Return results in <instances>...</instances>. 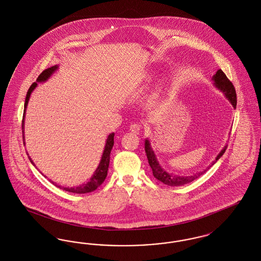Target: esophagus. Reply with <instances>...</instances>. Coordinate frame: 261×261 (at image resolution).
<instances>
[{
    "instance_id": "obj_1",
    "label": "esophagus",
    "mask_w": 261,
    "mask_h": 261,
    "mask_svg": "<svg viewBox=\"0 0 261 261\" xmlns=\"http://www.w3.org/2000/svg\"><path fill=\"white\" fill-rule=\"evenodd\" d=\"M140 130H141V126H140V125L137 124V123L130 125V131H131V132L138 134V133L140 132Z\"/></svg>"
}]
</instances>
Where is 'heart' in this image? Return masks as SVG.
I'll return each instance as SVG.
<instances>
[{
    "label": "heart",
    "mask_w": 261,
    "mask_h": 261,
    "mask_svg": "<svg viewBox=\"0 0 261 261\" xmlns=\"http://www.w3.org/2000/svg\"><path fill=\"white\" fill-rule=\"evenodd\" d=\"M150 79H151V75H148V80H150ZM162 89H163V87H162V84L155 88V90L153 91V93H152V95H151V100H154V99H156V98L161 95V93L162 92Z\"/></svg>",
    "instance_id": "obj_1"
}]
</instances>
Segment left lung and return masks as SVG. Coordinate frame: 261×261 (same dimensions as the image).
Instances as JSON below:
<instances>
[{
  "label": "left lung",
  "mask_w": 261,
  "mask_h": 261,
  "mask_svg": "<svg viewBox=\"0 0 261 261\" xmlns=\"http://www.w3.org/2000/svg\"><path fill=\"white\" fill-rule=\"evenodd\" d=\"M211 80L213 81V85L223 93L226 99H228V100L231 102V105L233 106V108L236 109V90L233 86L232 82L227 78V76L225 75L223 71L221 69H218L216 71V73L212 76ZM226 149H227V146L224 147L222 150L218 153V155L215 158V161L211 162V165L207 166V168L205 170L199 172V173L191 175V176H179V175H175L173 173H169L162 168V165L160 164V162L156 159V155H155L153 149L150 147L149 139H146V141H145V150H146L149 166L152 170V174H153L154 178H156L159 181H161L163 184L169 187L183 186V185H186V184L193 182L200 175H202L205 171H207L212 165H214L216 162L223 155Z\"/></svg>",
  "instance_id": "obj_1"
}]
</instances>
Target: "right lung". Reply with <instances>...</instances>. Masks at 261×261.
<instances>
[{
  "mask_svg": "<svg viewBox=\"0 0 261 261\" xmlns=\"http://www.w3.org/2000/svg\"><path fill=\"white\" fill-rule=\"evenodd\" d=\"M59 68V65H54L51 67H49L48 69L44 70L41 74L38 76L37 80L36 82H34L27 92L26 94V98H25L24 102V111H23V119H22V134H23V141H24V117L25 114H26V108H27V105H28V101L30 99V96H31V93L34 91V89L37 87L38 83H42V82H46L49 78H50L51 75L54 74ZM113 138H114V133H112L108 136L107 139V142H106V146H105V149L102 151V155H101V159H100V162H99V165L97 167V169L95 170V172L93 174V176L90 178V180L82 184V185H79L77 187H62L58 186L56 185L54 182H51L53 184H55V186L62 189L66 192H69V193H74V194H86V193H91L93 191H95L98 187L100 186L102 184V182L105 181L107 175H108V170H109V165H110V159H111V151H112V147H113V144H114V141H113ZM25 144V141H24ZM28 154V153H27ZM30 162L35 166V163L33 162V161L31 160L30 156H28Z\"/></svg>",
  "mask_w": 261,
  "mask_h": 261,
  "instance_id": "obj_1",
  "label": "right lung"
}]
</instances>
